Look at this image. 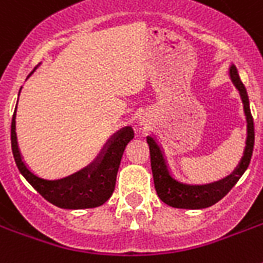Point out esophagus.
<instances>
[{
  "label": "esophagus",
  "mask_w": 263,
  "mask_h": 263,
  "mask_svg": "<svg viewBox=\"0 0 263 263\" xmlns=\"http://www.w3.org/2000/svg\"><path fill=\"white\" fill-rule=\"evenodd\" d=\"M139 123H140V125H144V124L147 123V121H146V120H144V119H140Z\"/></svg>",
  "instance_id": "34e87169"
}]
</instances>
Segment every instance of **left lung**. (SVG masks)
<instances>
[{"label": "left lung", "mask_w": 263, "mask_h": 263, "mask_svg": "<svg viewBox=\"0 0 263 263\" xmlns=\"http://www.w3.org/2000/svg\"><path fill=\"white\" fill-rule=\"evenodd\" d=\"M229 79L232 80L236 90L239 91L241 102H243L246 123H247V138H246L243 157L231 175L218 180V181H213L209 184L183 183L173 176L162 146L157 142L154 136H147L157 195L160 196V199L164 203L169 204L172 208L191 209V210L210 208L213 204H216L218 200L222 199L232 190L233 185L239 181L243 173L249 168L254 148V121L251 110H250L249 95L239 78L236 67L233 64L229 65Z\"/></svg>", "instance_id": "8db88e82"}]
</instances>
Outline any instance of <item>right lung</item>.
<instances>
[{
    "label": "right lung",
    "instance_id": "add662e5",
    "mask_svg": "<svg viewBox=\"0 0 263 263\" xmlns=\"http://www.w3.org/2000/svg\"><path fill=\"white\" fill-rule=\"evenodd\" d=\"M16 110H17V105L14 109L12 125H10V142H12L14 162L20 173L24 176V179L47 202H50L57 208L75 210V209L98 208L110 198L115 191L116 177L125 146L134 139L132 127L127 125L115 132L106 140V143L103 144L101 152L97 154L94 160L80 171L63 179L47 180L31 172L30 168L23 161L22 153L18 148L17 135H16Z\"/></svg>",
    "mask_w": 263,
    "mask_h": 263
}]
</instances>
